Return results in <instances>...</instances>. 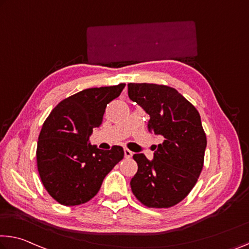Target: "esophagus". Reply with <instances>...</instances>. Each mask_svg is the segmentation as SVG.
I'll use <instances>...</instances> for the list:
<instances>
[{
	"instance_id": "obj_1",
	"label": "esophagus",
	"mask_w": 249,
	"mask_h": 249,
	"mask_svg": "<svg viewBox=\"0 0 249 249\" xmlns=\"http://www.w3.org/2000/svg\"><path fill=\"white\" fill-rule=\"evenodd\" d=\"M124 155L126 159H131V157L133 156V152L129 151L128 148H124Z\"/></svg>"
}]
</instances>
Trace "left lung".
Listing matches in <instances>:
<instances>
[{
  "label": "left lung",
  "instance_id": "obj_1",
  "mask_svg": "<svg viewBox=\"0 0 249 249\" xmlns=\"http://www.w3.org/2000/svg\"><path fill=\"white\" fill-rule=\"evenodd\" d=\"M128 96L149 115L148 131L164 137L153 160L134 154L139 165L131 180L133 194L146 207L169 208L186 197L204 166L207 145L198 110L175 89L129 83Z\"/></svg>",
  "mask_w": 249,
  "mask_h": 249
}]
</instances>
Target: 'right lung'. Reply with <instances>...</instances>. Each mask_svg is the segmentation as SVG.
<instances>
[{
  "label": "right lung",
  "instance_id": "1",
  "mask_svg": "<svg viewBox=\"0 0 249 249\" xmlns=\"http://www.w3.org/2000/svg\"><path fill=\"white\" fill-rule=\"evenodd\" d=\"M124 83L83 89L60 102L42 126L36 148L37 171L47 193L57 203L75 206L95 196L105 176L123 160L121 146L109 151L89 143L100 127L105 108L120 96Z\"/></svg>",
  "mask_w": 249,
  "mask_h": 249
}]
</instances>
